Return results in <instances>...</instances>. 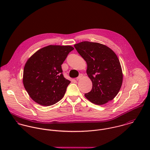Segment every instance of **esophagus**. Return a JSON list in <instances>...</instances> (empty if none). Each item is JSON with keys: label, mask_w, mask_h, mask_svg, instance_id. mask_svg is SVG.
Instances as JSON below:
<instances>
[{"label": "esophagus", "mask_w": 150, "mask_h": 150, "mask_svg": "<svg viewBox=\"0 0 150 150\" xmlns=\"http://www.w3.org/2000/svg\"><path fill=\"white\" fill-rule=\"evenodd\" d=\"M82 77H83V75H82V74H80L78 77L76 78V80H80V79L82 78Z\"/></svg>", "instance_id": "obj_1"}]
</instances>
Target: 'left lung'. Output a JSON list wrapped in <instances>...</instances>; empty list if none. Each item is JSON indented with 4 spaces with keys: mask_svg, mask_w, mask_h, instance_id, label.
<instances>
[{
    "mask_svg": "<svg viewBox=\"0 0 150 150\" xmlns=\"http://www.w3.org/2000/svg\"><path fill=\"white\" fill-rule=\"evenodd\" d=\"M74 46L86 61V73L92 83L91 91L84 95L86 98L97 105L112 100L123 80L121 66L115 53L100 43L86 41Z\"/></svg>",
    "mask_w": 150,
    "mask_h": 150,
    "instance_id": "obj_1",
    "label": "left lung"
}]
</instances>
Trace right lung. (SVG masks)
Returning a JSON list of instances; mask_svg holds the SVG:
<instances>
[{
  "label": "right lung",
  "mask_w": 150,
  "mask_h": 150,
  "mask_svg": "<svg viewBox=\"0 0 150 150\" xmlns=\"http://www.w3.org/2000/svg\"><path fill=\"white\" fill-rule=\"evenodd\" d=\"M73 50L70 45H50L28 59L23 69V84L33 100L48 106L62 99L70 81L64 77L61 65Z\"/></svg>",
  "instance_id": "1"
}]
</instances>
